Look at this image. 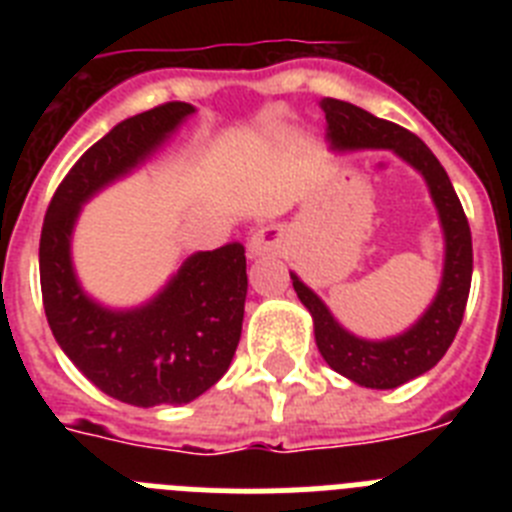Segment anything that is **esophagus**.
Segmentation results:
<instances>
[{
  "instance_id": "obj_1",
  "label": "esophagus",
  "mask_w": 512,
  "mask_h": 512,
  "mask_svg": "<svg viewBox=\"0 0 512 512\" xmlns=\"http://www.w3.org/2000/svg\"><path fill=\"white\" fill-rule=\"evenodd\" d=\"M282 235V228H277V225L259 228L251 235V241H248V256H251V259H259V256L277 253L279 246H282Z\"/></svg>"
}]
</instances>
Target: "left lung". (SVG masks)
I'll return each mask as SVG.
<instances>
[{"mask_svg":"<svg viewBox=\"0 0 512 512\" xmlns=\"http://www.w3.org/2000/svg\"><path fill=\"white\" fill-rule=\"evenodd\" d=\"M320 107L328 122L330 151L395 153L425 179L443 230V271L436 297L408 330L382 341H369L343 328L328 305L289 271L297 297L310 310L315 343L330 369L369 390H395L433 369L454 341L472 287V233L449 174L418 135L341 99H323Z\"/></svg>","mask_w":512,"mask_h":512,"instance_id":"left-lung-1","label":"left lung"}]
</instances>
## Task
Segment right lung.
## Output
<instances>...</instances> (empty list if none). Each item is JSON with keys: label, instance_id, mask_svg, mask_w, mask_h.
<instances>
[{"label": "right lung", "instance_id": "obj_1", "mask_svg": "<svg viewBox=\"0 0 512 512\" xmlns=\"http://www.w3.org/2000/svg\"><path fill=\"white\" fill-rule=\"evenodd\" d=\"M189 115L192 104L169 102L115 125L66 174L40 233V289L53 338L94 387L135 408L187 405L228 372L243 328L246 251L228 243L192 253L148 302L107 307L81 287L71 238L81 207L146 164Z\"/></svg>", "mask_w": 512, "mask_h": 512}]
</instances>
